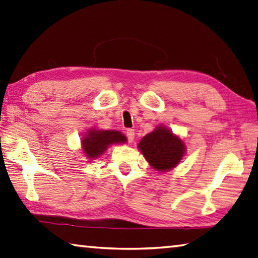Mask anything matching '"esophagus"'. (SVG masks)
I'll list each match as a JSON object with an SVG mask.
<instances>
[{
	"mask_svg": "<svg viewBox=\"0 0 258 258\" xmlns=\"http://www.w3.org/2000/svg\"><path fill=\"white\" fill-rule=\"evenodd\" d=\"M125 134H127L129 143H133L134 139H135V130L134 129H128L127 133H125Z\"/></svg>",
	"mask_w": 258,
	"mask_h": 258,
	"instance_id": "34e87169",
	"label": "esophagus"
}]
</instances>
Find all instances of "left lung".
<instances>
[{
  "label": "left lung",
  "instance_id": "obj_1",
  "mask_svg": "<svg viewBox=\"0 0 258 258\" xmlns=\"http://www.w3.org/2000/svg\"><path fill=\"white\" fill-rule=\"evenodd\" d=\"M137 146L150 166L160 173L176 167L186 154L184 140L164 124H158Z\"/></svg>",
  "mask_w": 258,
  "mask_h": 258
}]
</instances>
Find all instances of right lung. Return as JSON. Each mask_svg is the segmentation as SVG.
<instances>
[{"instance_id":"right-lung-1","label":"right lung","mask_w":258,"mask_h":258,"mask_svg":"<svg viewBox=\"0 0 258 258\" xmlns=\"http://www.w3.org/2000/svg\"><path fill=\"white\" fill-rule=\"evenodd\" d=\"M127 142V137L118 130L90 128L82 134L81 150L87 159L94 160L101 157L112 145H123Z\"/></svg>"}]
</instances>
